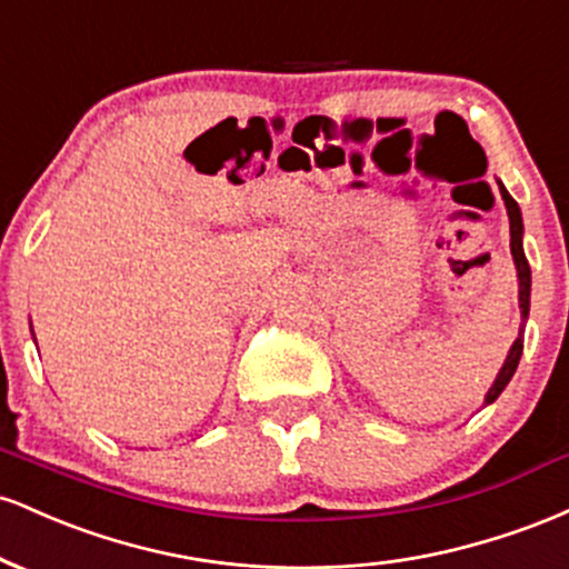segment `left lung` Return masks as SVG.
Instances as JSON below:
<instances>
[{
  "label": "left lung",
  "instance_id": "1",
  "mask_svg": "<svg viewBox=\"0 0 569 569\" xmlns=\"http://www.w3.org/2000/svg\"><path fill=\"white\" fill-rule=\"evenodd\" d=\"M500 187V194H502V202H506V211H508V224H511V257H513V264H516V278H519V312H521V321H527L530 318V291H532V272H530V264H527V257H525V246H521V240H525V221H521V208L519 202H516L511 194H508V189L502 187V181H498ZM521 331H525V326H521ZM521 350H525V337H516L511 350H508L506 361H502V367L498 371V377H495L492 388L487 390L485 396V403H492L495 398H498L502 390H506V385L511 382L516 367H519V358H521Z\"/></svg>",
  "mask_w": 569,
  "mask_h": 569
}]
</instances>
